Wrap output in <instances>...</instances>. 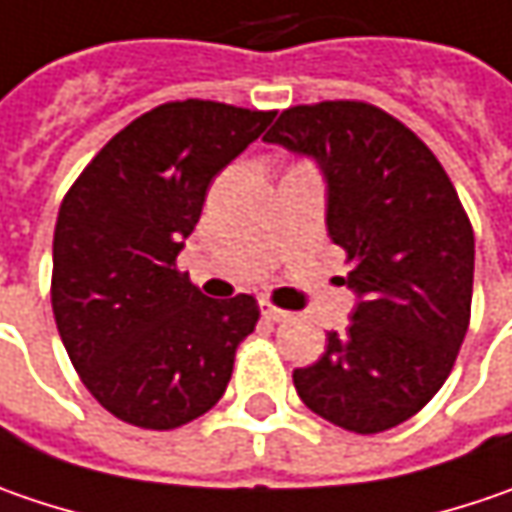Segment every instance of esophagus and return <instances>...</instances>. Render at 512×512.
<instances>
[{"label": "esophagus", "mask_w": 512, "mask_h": 512, "mask_svg": "<svg viewBox=\"0 0 512 512\" xmlns=\"http://www.w3.org/2000/svg\"><path fill=\"white\" fill-rule=\"evenodd\" d=\"M262 317L268 322H285L291 320V311H282V308H276L270 302H262Z\"/></svg>", "instance_id": "1"}]
</instances>
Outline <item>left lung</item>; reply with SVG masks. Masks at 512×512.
<instances>
[{
    "instance_id": "left-lung-1",
    "label": "left lung",
    "mask_w": 512,
    "mask_h": 512,
    "mask_svg": "<svg viewBox=\"0 0 512 512\" xmlns=\"http://www.w3.org/2000/svg\"><path fill=\"white\" fill-rule=\"evenodd\" d=\"M268 143L308 155L328 184V236L357 294L345 334L294 371L302 403L357 435L409 421L438 395L464 343L475 239L432 149L363 100L291 106Z\"/></svg>"
}]
</instances>
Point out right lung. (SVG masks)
I'll list each match as a JSON object with an SVG mask.
<instances>
[{
    "label": "right lung",
    "instance_id": "obj_1",
    "mask_svg": "<svg viewBox=\"0 0 512 512\" xmlns=\"http://www.w3.org/2000/svg\"><path fill=\"white\" fill-rule=\"evenodd\" d=\"M273 115L195 97L155 106L65 192L51 308L83 386L120 421L175 429L224 395L259 305L250 294L204 296L175 259L210 181Z\"/></svg>",
    "mask_w": 512,
    "mask_h": 512
}]
</instances>
